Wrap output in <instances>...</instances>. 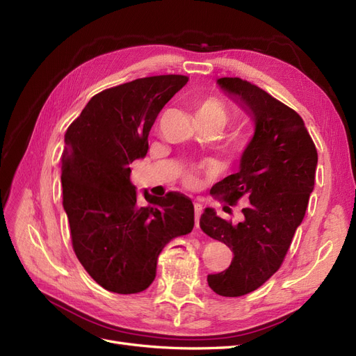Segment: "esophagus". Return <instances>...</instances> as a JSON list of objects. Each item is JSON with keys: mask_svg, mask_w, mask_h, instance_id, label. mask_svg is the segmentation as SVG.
Returning a JSON list of instances; mask_svg holds the SVG:
<instances>
[{"mask_svg": "<svg viewBox=\"0 0 356 356\" xmlns=\"http://www.w3.org/2000/svg\"><path fill=\"white\" fill-rule=\"evenodd\" d=\"M202 204L200 203H195V224L196 227H199V220H200V215H202Z\"/></svg>", "mask_w": 356, "mask_h": 356, "instance_id": "1", "label": "esophagus"}]
</instances>
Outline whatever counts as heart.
I'll return each instance as SVG.
<instances>
[{"label": "heart", "instance_id": "b5f03b06", "mask_svg": "<svg viewBox=\"0 0 356 356\" xmlns=\"http://www.w3.org/2000/svg\"><path fill=\"white\" fill-rule=\"evenodd\" d=\"M195 111L197 120L215 123L218 126H221L225 120V117H227V108H225V105L218 98H213V96L199 101L195 106ZM184 181L188 187H195L197 184V178L195 174H191V172L186 174Z\"/></svg>", "mask_w": 356, "mask_h": 356}]
</instances>
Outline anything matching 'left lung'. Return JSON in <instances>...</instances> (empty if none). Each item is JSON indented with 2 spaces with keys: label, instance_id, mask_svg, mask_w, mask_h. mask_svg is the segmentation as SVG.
Masks as SVG:
<instances>
[{
  "label": "left lung",
  "instance_id": "8db88e82",
  "mask_svg": "<svg viewBox=\"0 0 356 356\" xmlns=\"http://www.w3.org/2000/svg\"><path fill=\"white\" fill-rule=\"evenodd\" d=\"M255 122V132L241 159V168L215 186L227 207L246 199L241 222L217 217L207 208L200 229L233 251L229 268L208 276L213 293L241 297L275 275L305 218L315 187L318 152L301 118L258 86L239 77L217 81Z\"/></svg>",
  "mask_w": 356,
  "mask_h": 356
}]
</instances>
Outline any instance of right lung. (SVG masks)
<instances>
[{"mask_svg": "<svg viewBox=\"0 0 356 356\" xmlns=\"http://www.w3.org/2000/svg\"><path fill=\"white\" fill-rule=\"evenodd\" d=\"M187 81L169 74L105 89L67 129L60 179L72 248L93 281L111 293L147 289L161 250L195 225L193 202L178 191L145 193L148 204L141 207L129 168L147 154L149 129Z\"/></svg>", "mask_w": 356, "mask_h": 356, "instance_id": "add662e5", "label": "right lung"}]
</instances>
